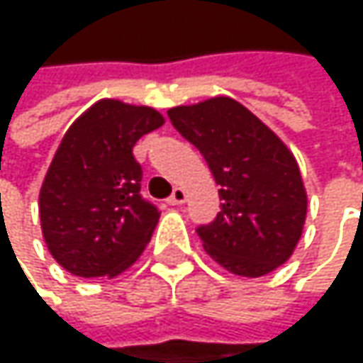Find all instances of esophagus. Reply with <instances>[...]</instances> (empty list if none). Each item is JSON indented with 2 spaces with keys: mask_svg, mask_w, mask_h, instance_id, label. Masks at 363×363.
Listing matches in <instances>:
<instances>
[{
  "mask_svg": "<svg viewBox=\"0 0 363 363\" xmlns=\"http://www.w3.org/2000/svg\"><path fill=\"white\" fill-rule=\"evenodd\" d=\"M184 199H186V193H184V189L177 186V189H174V193L168 197V203H170V206H181V203H184Z\"/></svg>",
  "mask_w": 363,
  "mask_h": 363,
  "instance_id": "obj_1",
  "label": "esophagus"
}]
</instances>
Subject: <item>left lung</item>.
Segmentation results:
<instances>
[{"instance_id":"left-lung-1","label":"left lung","mask_w":363,"mask_h":363,"mask_svg":"<svg viewBox=\"0 0 363 363\" xmlns=\"http://www.w3.org/2000/svg\"><path fill=\"white\" fill-rule=\"evenodd\" d=\"M168 117L220 184V212L197 227L203 250L242 277H260L284 264L307 216V193L288 147L227 96L174 107Z\"/></svg>"}]
</instances>
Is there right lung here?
Returning <instances> with one entry per match:
<instances>
[{
    "instance_id": "right-lung-1",
    "label": "right lung",
    "mask_w": 363,
    "mask_h": 363,
    "mask_svg": "<svg viewBox=\"0 0 363 363\" xmlns=\"http://www.w3.org/2000/svg\"><path fill=\"white\" fill-rule=\"evenodd\" d=\"M164 125L151 107L99 101L62 136L39 191L50 254L77 277H115L151 240L157 208L140 195L136 140Z\"/></svg>"
}]
</instances>
